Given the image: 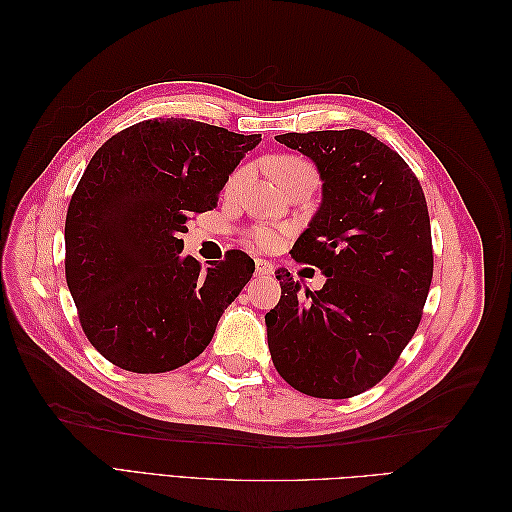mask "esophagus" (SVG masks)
Instances as JSON below:
<instances>
[{
    "mask_svg": "<svg viewBox=\"0 0 512 512\" xmlns=\"http://www.w3.org/2000/svg\"><path fill=\"white\" fill-rule=\"evenodd\" d=\"M273 265L269 260H262V258H258L256 260V275L258 277H269V275H273Z\"/></svg>",
    "mask_w": 512,
    "mask_h": 512,
    "instance_id": "obj_1",
    "label": "esophagus"
}]
</instances>
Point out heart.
<instances>
[{
  "instance_id": "1",
  "label": "heart",
  "mask_w": 512,
  "mask_h": 512,
  "mask_svg": "<svg viewBox=\"0 0 512 512\" xmlns=\"http://www.w3.org/2000/svg\"><path fill=\"white\" fill-rule=\"evenodd\" d=\"M301 168H307V164L301 162V160H297V158H290V156L277 158V160L271 162V173L275 175L277 181H280V179L286 177V175H290V173H294V170H301ZM239 179H241V173L232 175V177H230V183H228V188H235ZM250 239H252L256 245H260V247H265V250H269V247H275L277 241H280V230H277L275 226H269V224L256 226V228L250 232Z\"/></svg>"
}]
</instances>
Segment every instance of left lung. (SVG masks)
I'll return each instance as SVG.
<instances>
[{
	"mask_svg": "<svg viewBox=\"0 0 512 512\" xmlns=\"http://www.w3.org/2000/svg\"><path fill=\"white\" fill-rule=\"evenodd\" d=\"M275 141L318 168L320 207L290 254L327 282L309 290L275 271L282 297L265 316L273 365L305 395H361L389 374L421 322L433 275L423 188L399 153L363 130Z\"/></svg>",
	"mask_w": 512,
	"mask_h": 512,
	"instance_id": "obj_1",
	"label": "left lung"
}]
</instances>
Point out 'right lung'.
<instances>
[{"instance_id": "add662e5", "label": "right lung", "mask_w": 512, "mask_h": 512, "mask_svg": "<svg viewBox=\"0 0 512 512\" xmlns=\"http://www.w3.org/2000/svg\"><path fill=\"white\" fill-rule=\"evenodd\" d=\"M258 143L260 134L170 117L126 128L91 158L66 215V282L106 361L164 374L209 346L254 260L230 250L203 271L181 254V237Z\"/></svg>"}]
</instances>
